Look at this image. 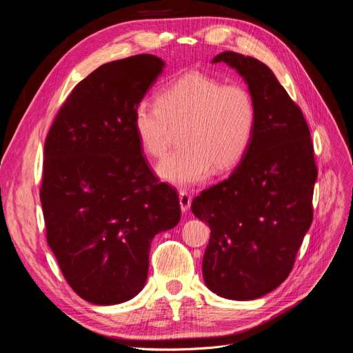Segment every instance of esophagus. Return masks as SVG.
<instances>
[{
  "instance_id": "obj_1",
  "label": "esophagus",
  "mask_w": 353,
  "mask_h": 353,
  "mask_svg": "<svg viewBox=\"0 0 353 353\" xmlns=\"http://www.w3.org/2000/svg\"><path fill=\"white\" fill-rule=\"evenodd\" d=\"M179 206L183 213H187V210L191 206V196L187 193V191H179Z\"/></svg>"
}]
</instances>
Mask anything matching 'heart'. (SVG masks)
I'll list each match as a JSON object with an SVG mask.
<instances>
[{
  "label": "heart",
  "mask_w": 353,
  "mask_h": 353,
  "mask_svg": "<svg viewBox=\"0 0 353 353\" xmlns=\"http://www.w3.org/2000/svg\"><path fill=\"white\" fill-rule=\"evenodd\" d=\"M256 108L241 85H223L201 72H188L160 90L157 103L140 101L132 113V128L143 150L163 156L174 128L183 126V147L165 156L157 175L176 185L206 181L213 169L236 168L252 143Z\"/></svg>",
  "instance_id": "1"
}]
</instances>
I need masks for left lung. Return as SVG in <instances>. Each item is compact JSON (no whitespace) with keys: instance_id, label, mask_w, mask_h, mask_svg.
Instances as JSON below:
<instances>
[{"instance_id":"1","label":"left lung","mask_w":353,"mask_h":353,"mask_svg":"<svg viewBox=\"0 0 353 353\" xmlns=\"http://www.w3.org/2000/svg\"><path fill=\"white\" fill-rule=\"evenodd\" d=\"M212 63L236 69L256 108L252 143L232 174L191 203L210 228L203 279L210 292L253 301L290 274L312 223L318 170L301 109L265 63L223 51Z\"/></svg>"}]
</instances>
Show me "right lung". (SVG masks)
Returning a JSON list of instances; mask_svg holds the SVG:
<instances>
[{
  "instance_id": "obj_1",
  "label": "right lung",
  "mask_w": 353,
  "mask_h": 353,
  "mask_svg": "<svg viewBox=\"0 0 353 353\" xmlns=\"http://www.w3.org/2000/svg\"><path fill=\"white\" fill-rule=\"evenodd\" d=\"M163 68L153 54L105 63L73 88L47 135V241L73 292L94 305L140 293L152 240L181 219L176 191L157 183L132 128Z\"/></svg>"
}]
</instances>
